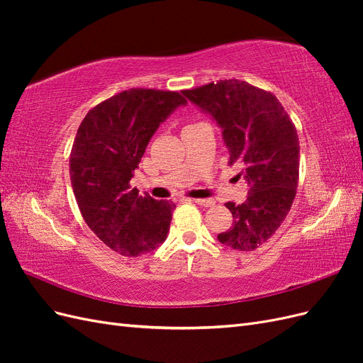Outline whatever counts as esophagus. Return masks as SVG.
<instances>
[{
  "label": "esophagus",
  "instance_id": "1",
  "mask_svg": "<svg viewBox=\"0 0 363 363\" xmlns=\"http://www.w3.org/2000/svg\"><path fill=\"white\" fill-rule=\"evenodd\" d=\"M196 204H200V206H204V207H212L213 204H215V201L212 200V199H196V200H194Z\"/></svg>",
  "mask_w": 363,
  "mask_h": 363
}]
</instances>
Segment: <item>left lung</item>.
<instances>
[{
	"mask_svg": "<svg viewBox=\"0 0 363 363\" xmlns=\"http://www.w3.org/2000/svg\"><path fill=\"white\" fill-rule=\"evenodd\" d=\"M182 94L211 113L223 128L228 164L244 163L248 196L225 203L233 225L218 240L239 251H252L276 233L296 194L300 142L296 128L276 95L236 79L219 80Z\"/></svg>",
	"mask_w": 363,
	"mask_h": 363,
	"instance_id": "left-lung-1",
	"label": "left lung"
}]
</instances>
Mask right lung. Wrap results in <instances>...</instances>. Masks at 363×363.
Segmentation results:
<instances>
[{"label":"right lung","instance_id":"1","mask_svg":"<svg viewBox=\"0 0 363 363\" xmlns=\"http://www.w3.org/2000/svg\"><path fill=\"white\" fill-rule=\"evenodd\" d=\"M182 104L179 92L133 87L92 107L77 130L69 156L77 204L92 232L121 256L147 255L167 239L175 204L139 195L130 180L151 136Z\"/></svg>","mask_w":363,"mask_h":363}]
</instances>
